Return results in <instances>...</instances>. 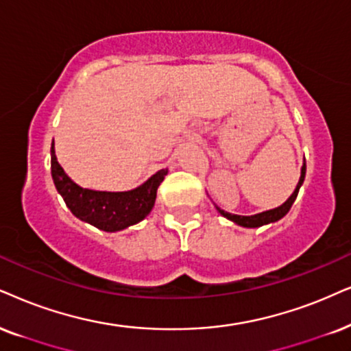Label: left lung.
Instances as JSON below:
<instances>
[{"mask_svg":"<svg viewBox=\"0 0 351 351\" xmlns=\"http://www.w3.org/2000/svg\"><path fill=\"white\" fill-rule=\"evenodd\" d=\"M304 176H306V162L303 163V167H301L300 181H298V184H296L293 194H291V196L288 197L287 201L282 204V206H278V207H275V208H270V210L261 212V214H254V215H237V214H230V212L221 210V208L217 207V206H215V208H217V210H219L220 215H223L225 219L234 221V223L239 225V227L257 228V227H263V225L274 223V221L283 219V217L288 214V210H290L291 206H293L295 199H296V196H298V191H300L301 184H303V181H304Z\"/></svg>","mask_w":351,"mask_h":351,"instance_id":"8db88e82","label":"left lung"}]
</instances>
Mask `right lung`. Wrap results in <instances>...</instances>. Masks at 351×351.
Masks as SVG:
<instances>
[{
  "label": "right lung",
  "mask_w": 351,
  "mask_h": 351,
  "mask_svg": "<svg viewBox=\"0 0 351 351\" xmlns=\"http://www.w3.org/2000/svg\"><path fill=\"white\" fill-rule=\"evenodd\" d=\"M168 170H158L155 175L131 191H95L74 183L56 160L51 145V178L56 191L64 199L66 206L79 220L94 225L104 232L114 233L139 223L152 210L157 189Z\"/></svg>",
  "instance_id": "right-lung-1"
}]
</instances>
